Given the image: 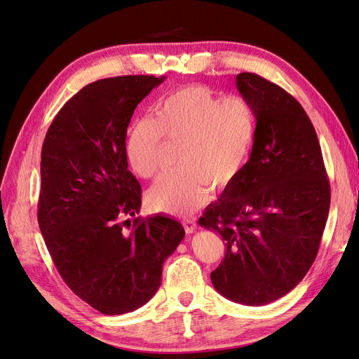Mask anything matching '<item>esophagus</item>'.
<instances>
[{
  "label": "esophagus",
  "instance_id": "obj_1",
  "mask_svg": "<svg viewBox=\"0 0 359 359\" xmlns=\"http://www.w3.org/2000/svg\"><path fill=\"white\" fill-rule=\"evenodd\" d=\"M182 226H184V229H186V232L187 233H193L194 231H196V222L194 220H191V219H187V220H184L182 222Z\"/></svg>",
  "mask_w": 359,
  "mask_h": 359
}]
</instances>
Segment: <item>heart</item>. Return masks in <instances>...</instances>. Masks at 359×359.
Segmentation results:
<instances>
[{
    "mask_svg": "<svg viewBox=\"0 0 359 359\" xmlns=\"http://www.w3.org/2000/svg\"><path fill=\"white\" fill-rule=\"evenodd\" d=\"M256 116L241 97H222L205 85H186L163 99L156 118H139L126 142L128 168L142 180L160 170L163 137L181 144L175 175L160 178L147 193L149 205L187 215L241 175L253 147Z\"/></svg>",
    "mask_w": 359,
    "mask_h": 359,
    "instance_id": "heart-1",
    "label": "heart"
}]
</instances>
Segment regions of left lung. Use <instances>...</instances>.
<instances>
[{
    "instance_id": "8db88e82",
    "label": "left lung",
    "mask_w": 359,
    "mask_h": 359,
    "mask_svg": "<svg viewBox=\"0 0 359 359\" xmlns=\"http://www.w3.org/2000/svg\"><path fill=\"white\" fill-rule=\"evenodd\" d=\"M236 88L255 111L253 149L199 224L224 241L226 255L211 273L217 292L244 306H265L309 273L331 190L316 130L302 106L255 73L238 74Z\"/></svg>"
}]
</instances>
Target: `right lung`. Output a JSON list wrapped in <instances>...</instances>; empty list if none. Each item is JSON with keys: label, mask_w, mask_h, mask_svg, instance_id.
Masks as SVG:
<instances>
[{"label": "right lung", "mask_w": 359, "mask_h": 359, "mask_svg": "<svg viewBox=\"0 0 359 359\" xmlns=\"http://www.w3.org/2000/svg\"><path fill=\"white\" fill-rule=\"evenodd\" d=\"M163 81L130 74L83 86L53 118L41 147L37 220L48 252L76 295L109 316L156 295L163 262L186 235L168 215L128 220L139 214L142 190L128 170L127 127Z\"/></svg>", "instance_id": "obj_1"}]
</instances>
